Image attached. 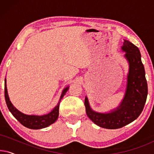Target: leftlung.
I'll list each match as a JSON object with an SVG mask.
<instances>
[{
  "label": "left lung",
  "mask_w": 154,
  "mask_h": 154,
  "mask_svg": "<svg viewBox=\"0 0 154 154\" xmlns=\"http://www.w3.org/2000/svg\"><path fill=\"white\" fill-rule=\"evenodd\" d=\"M121 49L125 52L124 57L129 64V72L125 95L119 106L109 113H99L92 110L88 97L85 98L88 116L96 125L106 129L121 128L137 119L144 109L148 94V86L140 50L126 40H124Z\"/></svg>",
  "instance_id": "left-lung-1"
}]
</instances>
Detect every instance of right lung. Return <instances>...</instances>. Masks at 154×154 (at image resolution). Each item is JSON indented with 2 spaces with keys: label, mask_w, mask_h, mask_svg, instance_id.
<instances>
[{
  "label": "right lung",
  "mask_w": 154,
  "mask_h": 154,
  "mask_svg": "<svg viewBox=\"0 0 154 154\" xmlns=\"http://www.w3.org/2000/svg\"><path fill=\"white\" fill-rule=\"evenodd\" d=\"M69 88V87H66L63 90L57 105L49 113L43 116L24 114V113L17 110L13 106V104L10 101L9 97H8L7 85H6V79H5V99L9 111L22 125L29 128V129H42V128H46L51 125V124L54 123L57 120L59 116V107H60V101L63 98V97L64 96V94H66V92L68 91Z\"/></svg>",
  "instance_id": "obj_1"
}]
</instances>
